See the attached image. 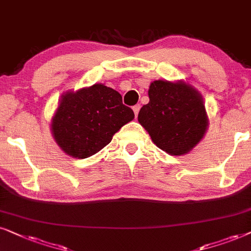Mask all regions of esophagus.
Returning a JSON list of instances; mask_svg holds the SVG:
<instances>
[{
  "mask_svg": "<svg viewBox=\"0 0 251 251\" xmlns=\"http://www.w3.org/2000/svg\"><path fill=\"white\" fill-rule=\"evenodd\" d=\"M140 108H141V106H140V104H136V105H134L133 106V111H134V115H135V117H138V113H139V111H140Z\"/></svg>",
  "mask_w": 251,
  "mask_h": 251,
  "instance_id": "esophagus-1",
  "label": "esophagus"
}]
</instances>
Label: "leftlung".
I'll list each match as a JSON object with an SVG mask.
<instances>
[{
  "mask_svg": "<svg viewBox=\"0 0 251 251\" xmlns=\"http://www.w3.org/2000/svg\"><path fill=\"white\" fill-rule=\"evenodd\" d=\"M149 103L138 120L152 142L169 155H186L201 142L209 126L204 101L198 89L182 80H155Z\"/></svg>",
  "mask_w": 251,
  "mask_h": 251,
  "instance_id": "left-lung-1",
  "label": "left lung"
}]
</instances>
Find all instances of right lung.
<instances>
[{"label": "right lung", "instance_id": "add662e5", "mask_svg": "<svg viewBox=\"0 0 251 251\" xmlns=\"http://www.w3.org/2000/svg\"><path fill=\"white\" fill-rule=\"evenodd\" d=\"M134 119L115 89L95 83L61 96L50 124L52 138L73 158L95 155L111 142L124 125Z\"/></svg>", "mask_w": 251, "mask_h": 251}]
</instances>
